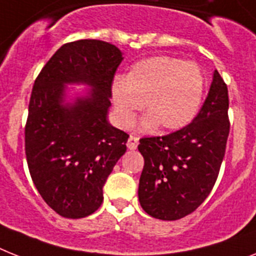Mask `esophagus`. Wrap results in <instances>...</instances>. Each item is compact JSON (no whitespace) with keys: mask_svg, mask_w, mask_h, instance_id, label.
Returning <instances> with one entry per match:
<instances>
[{"mask_svg":"<svg viewBox=\"0 0 256 256\" xmlns=\"http://www.w3.org/2000/svg\"><path fill=\"white\" fill-rule=\"evenodd\" d=\"M137 145H138V138H137L136 136H132V134H130V138H128V142H126L128 149H130V150H134L137 148Z\"/></svg>","mask_w":256,"mask_h":256,"instance_id":"obj_1","label":"esophagus"}]
</instances>
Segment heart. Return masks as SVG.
<instances>
[{"mask_svg":"<svg viewBox=\"0 0 256 256\" xmlns=\"http://www.w3.org/2000/svg\"><path fill=\"white\" fill-rule=\"evenodd\" d=\"M206 80L199 66L171 56H152L132 65L126 78L116 77L111 94L120 126H132L136 114L149 112L141 122V130L158 124L166 130H180L192 122L204 95Z\"/></svg>","mask_w":256,"mask_h":256,"instance_id":"b5f03b06","label":"heart"}]
</instances>
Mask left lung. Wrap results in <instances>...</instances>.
<instances>
[{
	"instance_id": "left-lung-1",
	"label": "left lung",
	"mask_w": 256,
	"mask_h": 256,
	"mask_svg": "<svg viewBox=\"0 0 256 256\" xmlns=\"http://www.w3.org/2000/svg\"><path fill=\"white\" fill-rule=\"evenodd\" d=\"M228 108V88L214 70L208 96L192 123L166 136L141 138L138 200L148 214L174 221L206 199L225 156Z\"/></svg>"
}]
</instances>
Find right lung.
Masks as SVG:
<instances>
[{
	"instance_id": "add662e5",
	"label": "right lung",
	"mask_w": 256,
	"mask_h": 256,
	"mask_svg": "<svg viewBox=\"0 0 256 256\" xmlns=\"http://www.w3.org/2000/svg\"><path fill=\"white\" fill-rule=\"evenodd\" d=\"M114 44H64L34 84L24 137L30 174L54 212L82 218L103 202V186L126 153L128 134L108 122L111 85L123 61ZM86 86L76 92L68 86Z\"/></svg>"
}]
</instances>
